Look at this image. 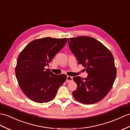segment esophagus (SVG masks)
I'll return each mask as SVG.
<instances>
[{"label":"esophagus","instance_id":"1","mask_svg":"<svg viewBox=\"0 0 130 130\" xmlns=\"http://www.w3.org/2000/svg\"><path fill=\"white\" fill-rule=\"evenodd\" d=\"M72 81V77H71L70 76H67V78H66V82H70Z\"/></svg>","mask_w":130,"mask_h":130}]
</instances>
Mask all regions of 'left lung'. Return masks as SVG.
Returning a JSON list of instances; mask_svg holds the SVG:
<instances>
[{
	"label": "left lung",
	"mask_w": 130,
	"mask_h": 130,
	"mask_svg": "<svg viewBox=\"0 0 130 130\" xmlns=\"http://www.w3.org/2000/svg\"><path fill=\"white\" fill-rule=\"evenodd\" d=\"M68 41L78 64H82L88 74L85 78L80 76L73 78L77 86L72 92L73 96L85 104L99 102L110 90L116 76L112 53L102 43L91 37L70 38Z\"/></svg>",
	"instance_id": "1"
}]
</instances>
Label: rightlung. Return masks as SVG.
Returning <instances> with one entry per match:
<instances>
[{
  "label": "right lung",
  "instance_id": "add662e5",
  "mask_svg": "<svg viewBox=\"0 0 130 130\" xmlns=\"http://www.w3.org/2000/svg\"><path fill=\"white\" fill-rule=\"evenodd\" d=\"M66 42V38L35 39L20 53L15 68L16 77L23 92L32 101L43 103L52 101L66 81V75L54 74L45 67L49 66Z\"/></svg>",
  "mask_w": 130,
  "mask_h": 130
}]
</instances>
